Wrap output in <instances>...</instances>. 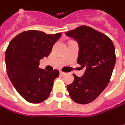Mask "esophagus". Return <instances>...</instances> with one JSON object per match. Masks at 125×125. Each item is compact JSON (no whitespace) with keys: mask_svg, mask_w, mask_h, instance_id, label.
<instances>
[{"mask_svg":"<svg viewBox=\"0 0 125 125\" xmlns=\"http://www.w3.org/2000/svg\"><path fill=\"white\" fill-rule=\"evenodd\" d=\"M66 73H64V72H62V71H60V75H64Z\"/></svg>","mask_w":125,"mask_h":125,"instance_id":"esophagus-1","label":"esophagus"}]
</instances>
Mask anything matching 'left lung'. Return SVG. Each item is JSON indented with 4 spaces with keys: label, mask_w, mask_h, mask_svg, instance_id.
<instances>
[{
    "label": "left lung",
    "mask_w": 125,
    "mask_h": 125,
    "mask_svg": "<svg viewBox=\"0 0 125 125\" xmlns=\"http://www.w3.org/2000/svg\"><path fill=\"white\" fill-rule=\"evenodd\" d=\"M66 34L78 43V64L85 67L83 76L75 74L74 82L67 85L71 99L86 104L93 102L110 82L115 63V47L106 35L87 26H81Z\"/></svg>",
    "instance_id": "obj_1"
}]
</instances>
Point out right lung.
Listing matches in <instances>:
<instances>
[{
	"label": "right lung",
	"mask_w": 125,
	"mask_h": 125,
	"mask_svg": "<svg viewBox=\"0 0 125 125\" xmlns=\"http://www.w3.org/2000/svg\"><path fill=\"white\" fill-rule=\"evenodd\" d=\"M61 33L46 34L28 30L16 35L5 53L8 76L18 93L28 102L36 104L50 96L59 71L40 69L39 61L47 57Z\"/></svg>",
	"instance_id": "1"
}]
</instances>
